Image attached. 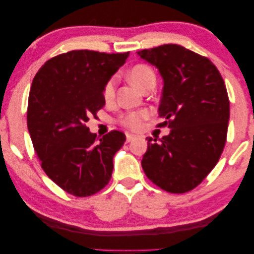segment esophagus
I'll list each match as a JSON object with an SVG mask.
<instances>
[{
  "mask_svg": "<svg viewBox=\"0 0 254 254\" xmlns=\"http://www.w3.org/2000/svg\"><path fill=\"white\" fill-rule=\"evenodd\" d=\"M135 138H136V136H135V135H132V134H127V135H126L127 143H130V142H132V140H134Z\"/></svg>",
  "mask_w": 254,
  "mask_h": 254,
  "instance_id": "1",
  "label": "esophagus"
}]
</instances>
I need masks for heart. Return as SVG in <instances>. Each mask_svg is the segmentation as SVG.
<instances>
[{
  "mask_svg": "<svg viewBox=\"0 0 254 254\" xmlns=\"http://www.w3.org/2000/svg\"><path fill=\"white\" fill-rule=\"evenodd\" d=\"M130 80L136 86H138L140 90L146 89L149 85H155L156 83V75L155 72L153 70L151 66L146 64H137L132 66V68L129 72ZM116 85H117V77L111 76L108 80L105 85H103L102 95L105 101L109 102L115 98L116 92ZM148 114L146 111H135V112H128V114L124 115L120 117L119 123L123 125L124 127L128 128V129L137 130L142 127L144 119L147 118Z\"/></svg>",
  "mask_w": 254,
  "mask_h": 254,
  "instance_id": "b5f03b06",
  "label": "heart"
}]
</instances>
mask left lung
<instances>
[{
  "mask_svg": "<svg viewBox=\"0 0 254 254\" xmlns=\"http://www.w3.org/2000/svg\"><path fill=\"white\" fill-rule=\"evenodd\" d=\"M159 69L164 86L159 108L171 128L160 142L147 137L142 160L146 177L159 188L185 193L200 185L226 143L230 100L221 73L208 58L180 45L137 52Z\"/></svg>",
  "mask_w": 254,
  "mask_h": 254,
  "instance_id": "1",
  "label": "left lung"
}]
</instances>
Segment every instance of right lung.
Listing matches in <instances>:
<instances>
[{
	"instance_id": "obj_1",
	"label": "right lung",
	"mask_w": 254,
	"mask_h": 254,
	"mask_svg": "<svg viewBox=\"0 0 254 254\" xmlns=\"http://www.w3.org/2000/svg\"><path fill=\"white\" fill-rule=\"evenodd\" d=\"M129 52L72 51L48 60L33 77L27 125L40 165L49 179L75 197H89L109 184L115 153L126 140L119 130L101 138L86 123L105 107V83Z\"/></svg>"
}]
</instances>
